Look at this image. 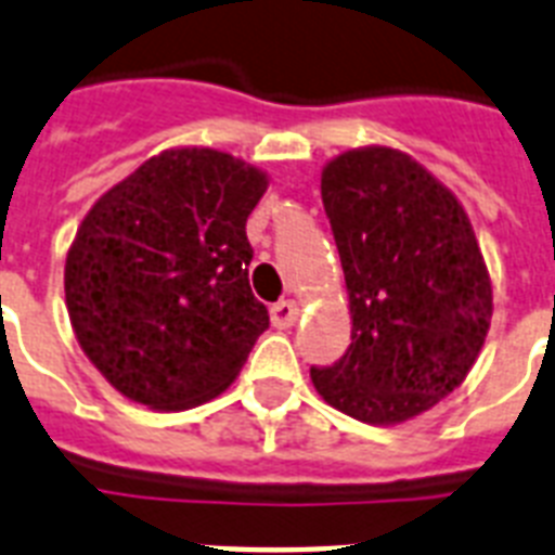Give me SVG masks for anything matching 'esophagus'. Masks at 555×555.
<instances>
[{
	"instance_id": "obj_1",
	"label": "esophagus",
	"mask_w": 555,
	"mask_h": 555,
	"mask_svg": "<svg viewBox=\"0 0 555 555\" xmlns=\"http://www.w3.org/2000/svg\"><path fill=\"white\" fill-rule=\"evenodd\" d=\"M296 319H299V305L293 299H282L276 301L273 308H270V322H273V327H293L296 324Z\"/></svg>"
}]
</instances>
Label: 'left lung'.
Returning a JSON list of instances; mask_svg holds the SVG:
<instances>
[{
    "instance_id": "1",
    "label": "left lung",
    "mask_w": 555,
    "mask_h": 555,
    "mask_svg": "<svg viewBox=\"0 0 555 555\" xmlns=\"http://www.w3.org/2000/svg\"><path fill=\"white\" fill-rule=\"evenodd\" d=\"M339 247L350 348L310 367L331 408L367 425H402L456 390L485 348L493 287L470 216L413 156L353 147L322 168Z\"/></svg>"
}]
</instances>
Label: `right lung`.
Listing matches in <instances>:
<instances>
[{
  "mask_svg": "<svg viewBox=\"0 0 555 555\" xmlns=\"http://www.w3.org/2000/svg\"><path fill=\"white\" fill-rule=\"evenodd\" d=\"M268 182L231 153L170 147L85 214L65 259L67 317L125 399L188 410L238 376L270 324L245 233Z\"/></svg>",
  "mask_w": 555,
  "mask_h": 555,
  "instance_id": "right-lung-1",
  "label": "right lung"
}]
</instances>
